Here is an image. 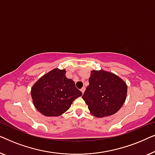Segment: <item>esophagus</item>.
I'll return each mask as SVG.
<instances>
[{
  "label": "esophagus",
  "instance_id": "34e87169",
  "mask_svg": "<svg viewBox=\"0 0 155 155\" xmlns=\"http://www.w3.org/2000/svg\"><path fill=\"white\" fill-rule=\"evenodd\" d=\"M81 90V92H82V93H84V90H85V87H83L81 88V90Z\"/></svg>",
  "mask_w": 155,
  "mask_h": 155
}]
</instances>
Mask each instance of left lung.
<instances>
[{
  "mask_svg": "<svg viewBox=\"0 0 155 155\" xmlns=\"http://www.w3.org/2000/svg\"><path fill=\"white\" fill-rule=\"evenodd\" d=\"M89 83L82 97L93 116H111L121 108L128 87L119 77L109 72L92 71Z\"/></svg>",
  "mask_w": 155,
  "mask_h": 155,
  "instance_id": "left-lung-1",
  "label": "left lung"
}]
</instances>
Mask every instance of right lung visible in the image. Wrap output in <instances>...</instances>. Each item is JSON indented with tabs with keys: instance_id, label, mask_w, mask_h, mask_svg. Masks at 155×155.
Masks as SVG:
<instances>
[{
	"instance_id": "obj_1",
	"label": "right lung",
	"mask_w": 155,
	"mask_h": 155,
	"mask_svg": "<svg viewBox=\"0 0 155 155\" xmlns=\"http://www.w3.org/2000/svg\"><path fill=\"white\" fill-rule=\"evenodd\" d=\"M65 75V70L56 68L42 76L31 88L34 104L43 115L60 116L70 109L75 99L82 96L81 91Z\"/></svg>"
}]
</instances>
